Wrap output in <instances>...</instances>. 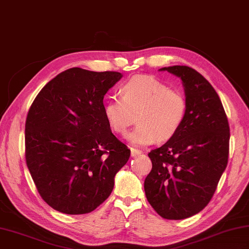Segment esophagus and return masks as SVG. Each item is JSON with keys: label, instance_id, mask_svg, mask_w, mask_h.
Instances as JSON below:
<instances>
[{"label": "esophagus", "instance_id": "obj_1", "mask_svg": "<svg viewBox=\"0 0 249 249\" xmlns=\"http://www.w3.org/2000/svg\"><path fill=\"white\" fill-rule=\"evenodd\" d=\"M142 154V152L140 150H137V149H133L131 147V156L132 158H137V156H140Z\"/></svg>", "mask_w": 249, "mask_h": 249}]
</instances>
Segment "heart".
Here are the masks:
<instances>
[{
    "instance_id": "obj_1",
    "label": "heart",
    "mask_w": 249,
    "mask_h": 249,
    "mask_svg": "<svg viewBox=\"0 0 249 249\" xmlns=\"http://www.w3.org/2000/svg\"><path fill=\"white\" fill-rule=\"evenodd\" d=\"M120 93L121 97L113 96L105 104V118L113 132L124 136L137 116L139 124L128 137L133 145L167 141L185 122L188 110L186 96L158 78L134 76L121 86Z\"/></svg>"
}]
</instances>
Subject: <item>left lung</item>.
<instances>
[{
    "mask_svg": "<svg viewBox=\"0 0 249 249\" xmlns=\"http://www.w3.org/2000/svg\"><path fill=\"white\" fill-rule=\"evenodd\" d=\"M181 78L188 110L175 136L149 158L152 171L144 180L152 208L167 220H182L207 207L225 171L230 125L223 105L212 85L186 65L163 68Z\"/></svg>",
    "mask_w": 249,
    "mask_h": 249,
    "instance_id": "8db88e82",
    "label": "left lung"
}]
</instances>
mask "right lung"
I'll use <instances>...</instances> for the list:
<instances>
[{
  "label": "right lung",
  "mask_w": 249,
  "mask_h": 249,
  "mask_svg": "<svg viewBox=\"0 0 249 249\" xmlns=\"http://www.w3.org/2000/svg\"><path fill=\"white\" fill-rule=\"evenodd\" d=\"M119 72L72 68L43 86L25 124L26 163L41 198L65 214H85L113 189L130 158L104 113V96Z\"/></svg>",
  "instance_id": "add662e5"
}]
</instances>
